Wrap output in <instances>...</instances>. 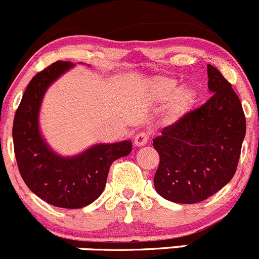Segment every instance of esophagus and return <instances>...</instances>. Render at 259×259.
I'll return each instance as SVG.
<instances>
[{"label": "esophagus", "mask_w": 259, "mask_h": 259, "mask_svg": "<svg viewBox=\"0 0 259 259\" xmlns=\"http://www.w3.org/2000/svg\"><path fill=\"white\" fill-rule=\"evenodd\" d=\"M149 140V134L145 132H140L135 135V139H134V144L137 146H143L148 143Z\"/></svg>", "instance_id": "obj_1"}]
</instances>
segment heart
Here are the masks:
<instances>
[{
	"instance_id": "heart-1",
	"label": "heart",
	"mask_w": 259,
	"mask_h": 259,
	"mask_svg": "<svg viewBox=\"0 0 259 259\" xmlns=\"http://www.w3.org/2000/svg\"><path fill=\"white\" fill-rule=\"evenodd\" d=\"M151 99L158 103L168 100L165 119L169 122H177L187 116L194 108L198 94L189 86L178 88V81L171 77H155L150 83Z\"/></svg>"
}]
</instances>
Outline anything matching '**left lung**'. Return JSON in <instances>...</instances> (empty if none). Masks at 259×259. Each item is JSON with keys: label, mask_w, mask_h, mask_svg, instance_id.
I'll use <instances>...</instances> for the list:
<instances>
[{"label": "left lung", "mask_w": 259, "mask_h": 259, "mask_svg": "<svg viewBox=\"0 0 259 259\" xmlns=\"http://www.w3.org/2000/svg\"><path fill=\"white\" fill-rule=\"evenodd\" d=\"M213 95L199 108L161 130L153 140L159 153L154 177L165 199L193 204L215 194L233 178L245 135V116L231 82L208 64Z\"/></svg>", "instance_id": "1"}]
</instances>
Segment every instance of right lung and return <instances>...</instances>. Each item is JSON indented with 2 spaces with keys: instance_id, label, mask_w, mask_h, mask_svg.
<instances>
[{
  "instance_id": "right-lung-1",
  "label": "right lung",
  "mask_w": 259,
  "mask_h": 259,
  "mask_svg": "<svg viewBox=\"0 0 259 259\" xmlns=\"http://www.w3.org/2000/svg\"><path fill=\"white\" fill-rule=\"evenodd\" d=\"M74 66L56 61L36 74L26 88L12 126L15 156L31 192L60 208H82L98 199L106 184L111 163L132 151V143L98 144L74 158L55 154L41 138L38 110L46 89Z\"/></svg>"
}]
</instances>
